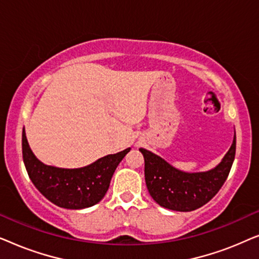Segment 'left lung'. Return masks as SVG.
I'll return each mask as SVG.
<instances>
[{
	"instance_id": "obj_1",
	"label": "left lung",
	"mask_w": 259,
	"mask_h": 259,
	"mask_svg": "<svg viewBox=\"0 0 259 259\" xmlns=\"http://www.w3.org/2000/svg\"><path fill=\"white\" fill-rule=\"evenodd\" d=\"M145 159V180L151 197L165 208L189 212L208 203L228 178L235 160L236 136L218 166L207 172L179 171L152 152L140 148Z\"/></svg>"
}]
</instances>
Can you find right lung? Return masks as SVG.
Segmentation results:
<instances>
[{"mask_svg": "<svg viewBox=\"0 0 259 259\" xmlns=\"http://www.w3.org/2000/svg\"><path fill=\"white\" fill-rule=\"evenodd\" d=\"M130 150L106 155L86 167L59 168L42 164L31 152L24 130L22 132L23 161L30 180L49 201L70 210L93 206L104 198L116 166Z\"/></svg>", "mask_w": 259, "mask_h": 259, "instance_id": "add662e5", "label": "right lung"}]
</instances>
